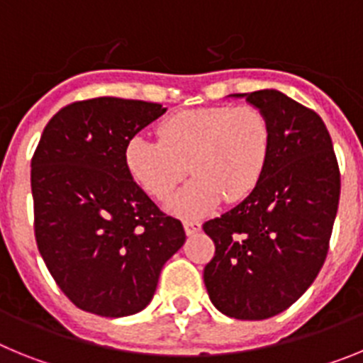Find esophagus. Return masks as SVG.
Wrapping results in <instances>:
<instances>
[{
    "label": "esophagus",
    "mask_w": 363,
    "mask_h": 363,
    "mask_svg": "<svg viewBox=\"0 0 363 363\" xmlns=\"http://www.w3.org/2000/svg\"><path fill=\"white\" fill-rule=\"evenodd\" d=\"M184 229H185V234H187V236H194V234H198L201 230V223L200 221L187 220V221H184Z\"/></svg>",
    "instance_id": "34e87169"
}]
</instances>
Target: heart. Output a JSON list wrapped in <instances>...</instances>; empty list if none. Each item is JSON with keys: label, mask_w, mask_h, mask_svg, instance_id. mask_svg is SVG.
Returning <instances> with one entry per match:
<instances>
[{"label": "heart", "mask_w": 363, "mask_h": 363, "mask_svg": "<svg viewBox=\"0 0 363 363\" xmlns=\"http://www.w3.org/2000/svg\"><path fill=\"white\" fill-rule=\"evenodd\" d=\"M160 142L133 136L125 167L147 194L165 200L189 172L194 178L167 203L182 218L213 213L221 200L240 201L258 187L271 156L267 116L251 105L176 112L158 125Z\"/></svg>", "instance_id": "b5f03b06"}]
</instances>
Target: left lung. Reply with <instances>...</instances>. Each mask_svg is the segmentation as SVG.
<instances>
[{
	"label": "left lung",
	"mask_w": 363,
	"mask_h": 363,
	"mask_svg": "<svg viewBox=\"0 0 363 363\" xmlns=\"http://www.w3.org/2000/svg\"><path fill=\"white\" fill-rule=\"evenodd\" d=\"M267 116L272 145L258 187L205 221L216 252L203 269L213 306L238 320L291 307L325 262L340 200V171L322 118L277 89L230 94Z\"/></svg>",
	"instance_id": "1"
}]
</instances>
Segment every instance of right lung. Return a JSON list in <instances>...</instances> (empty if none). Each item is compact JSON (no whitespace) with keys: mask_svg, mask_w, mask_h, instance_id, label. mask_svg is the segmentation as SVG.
I'll use <instances>...</instances> for the list:
<instances>
[{"mask_svg":"<svg viewBox=\"0 0 363 363\" xmlns=\"http://www.w3.org/2000/svg\"><path fill=\"white\" fill-rule=\"evenodd\" d=\"M160 104L94 98L62 108L32 158L34 230L60 289L86 313L121 318L152 300L163 265L185 242L130 178L125 145L165 114Z\"/></svg>","mask_w":363,"mask_h":363,"instance_id":"add662e5","label":"right lung"}]
</instances>
